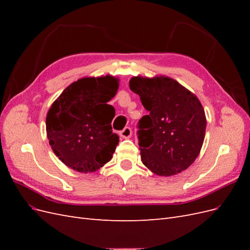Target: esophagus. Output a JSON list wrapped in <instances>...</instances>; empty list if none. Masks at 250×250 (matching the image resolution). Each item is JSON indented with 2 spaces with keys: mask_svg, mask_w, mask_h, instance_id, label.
Wrapping results in <instances>:
<instances>
[{
  "mask_svg": "<svg viewBox=\"0 0 250 250\" xmlns=\"http://www.w3.org/2000/svg\"><path fill=\"white\" fill-rule=\"evenodd\" d=\"M119 134H120L122 138H124V139H128V138L131 137L132 130H131L130 127H125L123 130H121V131L119 132Z\"/></svg>",
  "mask_w": 250,
  "mask_h": 250,
  "instance_id": "esophagus-1",
  "label": "esophagus"
}]
</instances>
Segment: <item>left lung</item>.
<instances>
[{"label":"left lung","instance_id":"8db88e82","mask_svg":"<svg viewBox=\"0 0 250 250\" xmlns=\"http://www.w3.org/2000/svg\"><path fill=\"white\" fill-rule=\"evenodd\" d=\"M129 87L149 111L138 123L143 164L160 176L190 167L206 135V113L198 98L169 77H133Z\"/></svg>","mask_w":250,"mask_h":250}]
</instances>
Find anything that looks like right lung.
I'll use <instances>...</instances> for the list:
<instances>
[{"label": "right lung", "mask_w": 250, "mask_h": 250, "mask_svg": "<svg viewBox=\"0 0 250 250\" xmlns=\"http://www.w3.org/2000/svg\"><path fill=\"white\" fill-rule=\"evenodd\" d=\"M118 87V79L112 76L82 78L52 104L46 119L48 140L69 168L95 172L111 160L119 137L111 127L116 110L107 102Z\"/></svg>", "instance_id": "add662e5"}]
</instances>
